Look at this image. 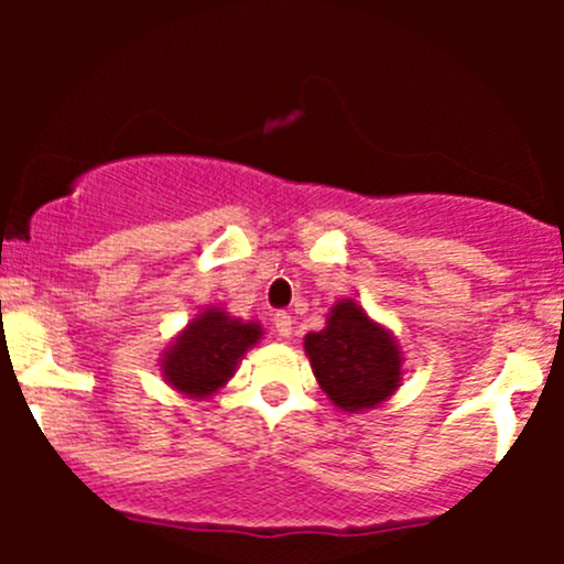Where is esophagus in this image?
Returning <instances> with one entry per match:
<instances>
[{
    "label": "esophagus",
    "instance_id": "34e87169",
    "mask_svg": "<svg viewBox=\"0 0 564 564\" xmlns=\"http://www.w3.org/2000/svg\"><path fill=\"white\" fill-rule=\"evenodd\" d=\"M272 324H275V333L281 335V338H292V333H294V318L289 316V314H275V318H272Z\"/></svg>",
    "mask_w": 564,
    "mask_h": 564
}]
</instances>
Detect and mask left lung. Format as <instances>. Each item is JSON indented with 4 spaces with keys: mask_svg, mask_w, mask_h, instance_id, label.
Wrapping results in <instances>:
<instances>
[{
    "mask_svg": "<svg viewBox=\"0 0 564 564\" xmlns=\"http://www.w3.org/2000/svg\"><path fill=\"white\" fill-rule=\"evenodd\" d=\"M305 355L318 388L340 412H366L401 388V346L357 300H338L329 308L324 329L305 335Z\"/></svg>",
    "mask_w": 564,
    "mask_h": 564,
    "instance_id": "1",
    "label": "left lung"
}]
</instances>
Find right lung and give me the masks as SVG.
<instances>
[{"instance_id":"1","label":"right lung","mask_w":564,"mask_h":564,"mask_svg":"<svg viewBox=\"0 0 564 564\" xmlns=\"http://www.w3.org/2000/svg\"><path fill=\"white\" fill-rule=\"evenodd\" d=\"M264 335L259 322H242L209 305L180 329L161 357V373L169 388L187 398L215 395L240 366L242 355Z\"/></svg>"}]
</instances>
